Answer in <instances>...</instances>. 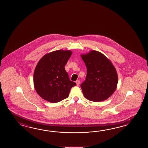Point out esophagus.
I'll return each mask as SVG.
<instances>
[{
    "mask_svg": "<svg viewBox=\"0 0 148 148\" xmlns=\"http://www.w3.org/2000/svg\"><path fill=\"white\" fill-rule=\"evenodd\" d=\"M76 82V84H77V86H79V84H80V81L79 80H77L76 82Z\"/></svg>",
    "mask_w": 148,
    "mask_h": 148,
    "instance_id": "1",
    "label": "esophagus"
}]
</instances>
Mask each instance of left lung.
<instances>
[{
  "label": "left lung",
  "mask_w": 148,
  "mask_h": 148,
  "mask_svg": "<svg viewBox=\"0 0 148 148\" xmlns=\"http://www.w3.org/2000/svg\"><path fill=\"white\" fill-rule=\"evenodd\" d=\"M87 67V75L81 85L85 97L89 101H105L115 91L118 82L116 70L100 52L92 50L81 55Z\"/></svg>",
  "instance_id": "1"
}]
</instances>
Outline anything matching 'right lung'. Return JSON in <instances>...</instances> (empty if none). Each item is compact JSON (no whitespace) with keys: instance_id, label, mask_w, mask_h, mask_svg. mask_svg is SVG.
<instances>
[{"instance_id":"right-lung-1","label":"right lung","mask_w":148,"mask_h":148,"mask_svg":"<svg viewBox=\"0 0 148 148\" xmlns=\"http://www.w3.org/2000/svg\"><path fill=\"white\" fill-rule=\"evenodd\" d=\"M71 54L70 50L54 51L44 55L38 62L34 73V86L44 100L52 103L62 101L76 85L70 81L64 68Z\"/></svg>"}]
</instances>
